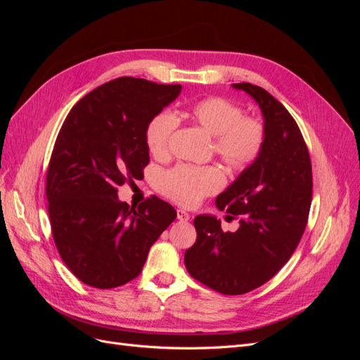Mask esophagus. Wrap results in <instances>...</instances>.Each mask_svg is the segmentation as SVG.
I'll return each mask as SVG.
<instances>
[{"label":"esophagus","instance_id":"1","mask_svg":"<svg viewBox=\"0 0 360 360\" xmlns=\"http://www.w3.org/2000/svg\"><path fill=\"white\" fill-rule=\"evenodd\" d=\"M177 219L181 221V222H188V221L191 219V216H189L188 212H184V210L179 209V210H177Z\"/></svg>","mask_w":360,"mask_h":360}]
</instances>
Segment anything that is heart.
I'll return each instance as SVG.
<instances>
[{
	"mask_svg": "<svg viewBox=\"0 0 360 360\" xmlns=\"http://www.w3.org/2000/svg\"><path fill=\"white\" fill-rule=\"evenodd\" d=\"M186 115L213 136V153L233 172L252 167L266 146L267 129L261 118L243 115L242 106L213 96L192 103ZM176 118L162 111L150 120L146 129V143L155 158H167ZM224 186V176L216 167L177 165L162 174L159 189L168 198L192 207L204 197L216 193Z\"/></svg>",
	"mask_w": 360,
	"mask_h": 360,
	"instance_id": "obj_1",
	"label": "heart"
}]
</instances>
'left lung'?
<instances>
[{"instance_id": "left-lung-1", "label": "left lung", "mask_w": 360, "mask_h": 360, "mask_svg": "<svg viewBox=\"0 0 360 360\" xmlns=\"http://www.w3.org/2000/svg\"><path fill=\"white\" fill-rule=\"evenodd\" d=\"M259 105L267 129L263 153L216 207L240 226L224 233L214 216L200 214L197 242L184 252L189 275L217 292L236 296L261 287L296 250L312 201V167L307 143L285 106L258 85L233 84Z\"/></svg>"}]
</instances>
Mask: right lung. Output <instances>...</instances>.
Instances as JSON below:
<instances>
[{
	"label": "right lung",
	"mask_w": 360,
	"mask_h": 360,
	"mask_svg": "<svg viewBox=\"0 0 360 360\" xmlns=\"http://www.w3.org/2000/svg\"><path fill=\"white\" fill-rule=\"evenodd\" d=\"M180 91L179 84L123 76L84 96L64 120L46 174L48 212L61 259L86 285L106 290L135 279L177 217L155 195L129 207L117 188L148 165L147 124Z\"/></svg>",
	"instance_id": "1"
}]
</instances>
